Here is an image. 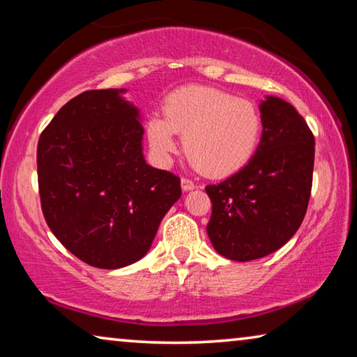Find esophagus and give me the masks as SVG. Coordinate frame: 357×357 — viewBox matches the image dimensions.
<instances>
[{
	"instance_id": "esophagus-1",
	"label": "esophagus",
	"mask_w": 357,
	"mask_h": 357,
	"mask_svg": "<svg viewBox=\"0 0 357 357\" xmlns=\"http://www.w3.org/2000/svg\"><path fill=\"white\" fill-rule=\"evenodd\" d=\"M181 185H183V190H185V192L195 189V184H193V181L189 179V178L181 179Z\"/></svg>"
}]
</instances>
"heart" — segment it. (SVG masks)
<instances>
[{
	"instance_id": "heart-1",
	"label": "heart",
	"mask_w": 357,
	"mask_h": 357,
	"mask_svg": "<svg viewBox=\"0 0 357 357\" xmlns=\"http://www.w3.org/2000/svg\"><path fill=\"white\" fill-rule=\"evenodd\" d=\"M263 130L258 107L222 89L190 84L167 96L164 116L146 123L151 148L160 160L176 153V134L193 167L211 178L238 173L255 155Z\"/></svg>"
}]
</instances>
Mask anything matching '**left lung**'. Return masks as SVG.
I'll return each instance as SVG.
<instances>
[{
    "mask_svg": "<svg viewBox=\"0 0 357 357\" xmlns=\"http://www.w3.org/2000/svg\"><path fill=\"white\" fill-rule=\"evenodd\" d=\"M261 142L243 170L206 185L214 249L233 261L263 258L287 244L309 206L315 138L293 105L269 96L259 105Z\"/></svg>",
    "mask_w": 357,
    "mask_h": 357,
    "instance_id": "1",
    "label": "left lung"
}]
</instances>
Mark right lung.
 I'll list each match as a JSON object with an SVG mask.
<instances>
[{
  "mask_svg": "<svg viewBox=\"0 0 357 357\" xmlns=\"http://www.w3.org/2000/svg\"><path fill=\"white\" fill-rule=\"evenodd\" d=\"M70 99L38 143L40 206L52 233L89 266L118 269L146 255L181 179L143 159L138 112L119 93Z\"/></svg>",
  "mask_w": 357,
  "mask_h": 357,
  "instance_id": "add662e5",
  "label": "right lung"
}]
</instances>
